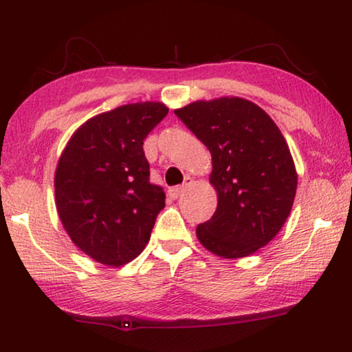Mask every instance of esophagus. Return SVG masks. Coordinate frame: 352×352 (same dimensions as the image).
I'll return each instance as SVG.
<instances>
[{"instance_id":"34e87169","label":"esophagus","mask_w":352,"mask_h":352,"mask_svg":"<svg viewBox=\"0 0 352 352\" xmlns=\"http://www.w3.org/2000/svg\"><path fill=\"white\" fill-rule=\"evenodd\" d=\"M192 182H194L192 178L186 177V178H184V183L180 184V186H174V188L169 189V195H170L172 199H178L184 192V189H186L188 186H190V184H192Z\"/></svg>"}]
</instances>
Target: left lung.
Here are the masks:
<instances>
[{"mask_svg": "<svg viewBox=\"0 0 352 352\" xmlns=\"http://www.w3.org/2000/svg\"><path fill=\"white\" fill-rule=\"evenodd\" d=\"M208 147L217 208L197 226L208 252L245 258L267 245L294 206L298 174L287 141L259 105L243 98L194 100L174 110Z\"/></svg>", "mask_w": 352, "mask_h": 352, "instance_id": "obj_1", "label": "left lung"}]
</instances>
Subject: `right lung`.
I'll list each match as a JSON object with an SVG mask.
<instances>
[{"instance_id": "right-lung-1", "label": "right lung", "mask_w": 352, "mask_h": 352, "mask_svg": "<svg viewBox=\"0 0 352 352\" xmlns=\"http://www.w3.org/2000/svg\"><path fill=\"white\" fill-rule=\"evenodd\" d=\"M168 111L146 100L100 113L76 129L58 158V219L74 245L99 264H127L151 239L166 195L148 180L142 141Z\"/></svg>"}]
</instances>
